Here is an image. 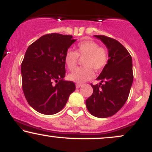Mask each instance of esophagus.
Returning <instances> with one entry per match:
<instances>
[{
    "instance_id": "esophagus-1",
    "label": "esophagus",
    "mask_w": 152,
    "mask_h": 152,
    "mask_svg": "<svg viewBox=\"0 0 152 152\" xmlns=\"http://www.w3.org/2000/svg\"><path fill=\"white\" fill-rule=\"evenodd\" d=\"M82 86V84L81 83H76V87L77 88H80V87H81Z\"/></svg>"
}]
</instances>
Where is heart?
I'll list each match as a JSON object with an SVG mask.
<instances>
[{
	"label": "heart",
	"mask_w": 152,
	"mask_h": 152,
	"mask_svg": "<svg viewBox=\"0 0 152 152\" xmlns=\"http://www.w3.org/2000/svg\"><path fill=\"white\" fill-rule=\"evenodd\" d=\"M78 56L85 58L83 61L84 67L78 68L69 75V79L78 83L91 79L94 70H102L109 61V53L105 48L99 46L96 41L86 40L78 43L76 51L69 50L64 56V62L70 71L74 70L78 61Z\"/></svg>",
	"instance_id": "1"
}]
</instances>
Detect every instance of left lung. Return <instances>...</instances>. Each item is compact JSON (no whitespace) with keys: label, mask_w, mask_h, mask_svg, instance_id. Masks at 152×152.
<instances>
[{"label":"left lung","mask_w":152,"mask_h":152,"mask_svg":"<svg viewBox=\"0 0 152 152\" xmlns=\"http://www.w3.org/2000/svg\"><path fill=\"white\" fill-rule=\"evenodd\" d=\"M109 50V61L96 78L99 84L91 86L93 94L86 100L91 114L96 117L113 116L124 105L133 83L132 58L124 46L118 41L106 36H94Z\"/></svg>","instance_id":"1"}]
</instances>
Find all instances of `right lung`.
<instances>
[{"label": "right lung", "instance_id": "obj_1", "mask_svg": "<svg viewBox=\"0 0 152 152\" xmlns=\"http://www.w3.org/2000/svg\"><path fill=\"white\" fill-rule=\"evenodd\" d=\"M76 40L71 35L48 34L26 50L21 64L22 88L28 103L43 114L59 112L76 89L71 81H64V56Z\"/></svg>", "mask_w": 152, "mask_h": 152}]
</instances>
